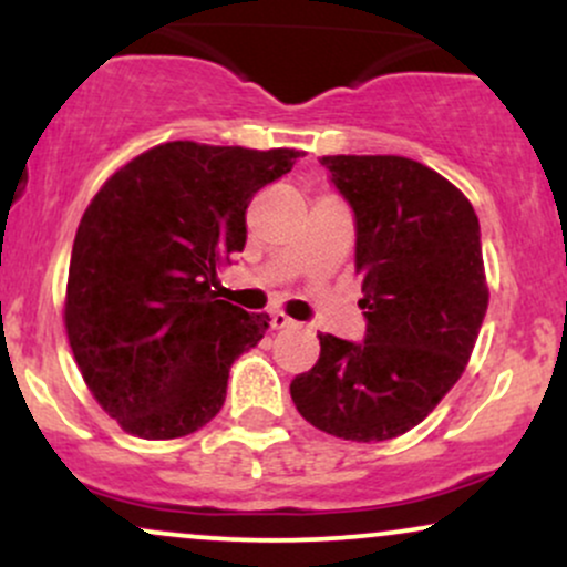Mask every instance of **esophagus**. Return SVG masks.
<instances>
[{
	"mask_svg": "<svg viewBox=\"0 0 567 567\" xmlns=\"http://www.w3.org/2000/svg\"><path fill=\"white\" fill-rule=\"evenodd\" d=\"M271 328H275V330L296 328V322H292L288 315H282V311H275V315H271Z\"/></svg>",
	"mask_w": 567,
	"mask_h": 567,
	"instance_id": "esophagus-1",
	"label": "esophagus"
}]
</instances>
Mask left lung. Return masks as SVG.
<instances>
[{"instance_id":"8db88e82","label":"left lung","mask_w":567,"mask_h":567,"mask_svg":"<svg viewBox=\"0 0 567 567\" xmlns=\"http://www.w3.org/2000/svg\"><path fill=\"white\" fill-rule=\"evenodd\" d=\"M354 213L365 338L320 333L290 396L311 426L351 442L400 437L461 379L483 328L480 220L440 173L408 157H322Z\"/></svg>"}]
</instances>
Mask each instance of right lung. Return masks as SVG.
Segmentation results:
<instances>
[{"instance_id":"add662e5","label":"right lung","mask_w":567,"mask_h":567,"mask_svg":"<svg viewBox=\"0 0 567 567\" xmlns=\"http://www.w3.org/2000/svg\"><path fill=\"white\" fill-rule=\"evenodd\" d=\"M296 148H148L103 184L69 264L66 333L97 405L143 440L197 432L226 400L231 362L269 315L216 298L218 266L247 239L256 192L292 171Z\"/></svg>"}]
</instances>
